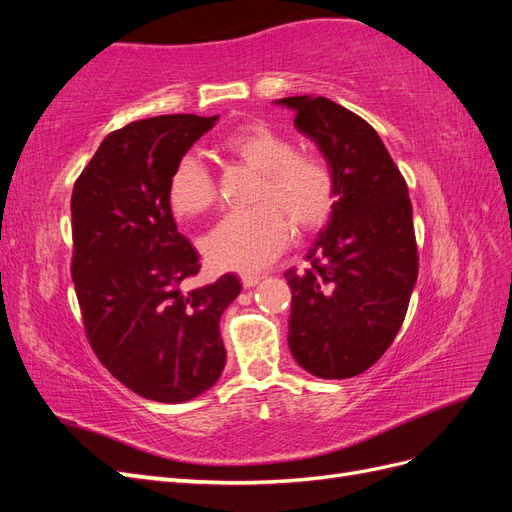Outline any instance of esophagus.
<instances>
[{"label":"esophagus","mask_w":512,"mask_h":512,"mask_svg":"<svg viewBox=\"0 0 512 512\" xmlns=\"http://www.w3.org/2000/svg\"><path fill=\"white\" fill-rule=\"evenodd\" d=\"M241 282H243V288H252L260 282V275L256 273H241Z\"/></svg>","instance_id":"esophagus-1"}]
</instances>
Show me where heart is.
Instances as JSON below:
<instances>
[{
  "mask_svg": "<svg viewBox=\"0 0 512 512\" xmlns=\"http://www.w3.org/2000/svg\"><path fill=\"white\" fill-rule=\"evenodd\" d=\"M228 156L260 170L252 209L232 211L203 239V252L218 269H258L280 254L290 239V222L299 230L327 224L337 200L331 164L318 153L294 151V143L262 121L228 132ZM168 205L183 220L213 209L218 200L213 175L192 153L168 177Z\"/></svg>",
  "mask_w": 512,
  "mask_h": 512,
  "instance_id": "b5f03b06",
  "label": "heart"
}]
</instances>
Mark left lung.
I'll list each match as a JSON object with an SVG mask.
<instances>
[{
  "mask_svg": "<svg viewBox=\"0 0 512 512\" xmlns=\"http://www.w3.org/2000/svg\"><path fill=\"white\" fill-rule=\"evenodd\" d=\"M312 138L337 179L329 226L307 254L309 269H288L290 352L327 380L363 374L393 344L418 275L408 185L378 132L329 98L277 100Z\"/></svg>",
  "mask_w": 512,
  "mask_h": 512,
  "instance_id": "obj_1",
  "label": "left lung"
}]
</instances>
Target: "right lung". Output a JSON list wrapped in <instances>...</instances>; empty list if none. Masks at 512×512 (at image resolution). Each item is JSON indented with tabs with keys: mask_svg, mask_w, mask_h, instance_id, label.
<instances>
[{
	"mask_svg": "<svg viewBox=\"0 0 512 512\" xmlns=\"http://www.w3.org/2000/svg\"><path fill=\"white\" fill-rule=\"evenodd\" d=\"M215 121L160 115L111 132L70 200L72 282L89 344L121 384L162 404L218 382L220 318L241 292L235 273L183 290L200 262L166 196L175 164Z\"/></svg>",
	"mask_w": 512,
	"mask_h": 512,
	"instance_id": "obj_1",
	"label": "right lung"
}]
</instances>
